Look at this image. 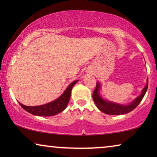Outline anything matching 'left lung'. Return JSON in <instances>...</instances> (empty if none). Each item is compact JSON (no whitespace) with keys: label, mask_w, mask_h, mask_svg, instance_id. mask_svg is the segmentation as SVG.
<instances>
[{"label":"left lung","mask_w":157,"mask_h":157,"mask_svg":"<svg viewBox=\"0 0 157 157\" xmlns=\"http://www.w3.org/2000/svg\"><path fill=\"white\" fill-rule=\"evenodd\" d=\"M100 87V84L99 83L96 84V86L93 93V99L98 109L100 110L102 112L106 114H110V115H121V114H124L130 112L134 109L139 103L141 102L143 97L147 91L148 87V79L147 80V84L143 89L142 94H140L139 97L136 98L133 102L128 105H123L116 104V103L111 102L109 101H106L102 99L99 95V89Z\"/></svg>","instance_id":"8db88e82"}]
</instances>
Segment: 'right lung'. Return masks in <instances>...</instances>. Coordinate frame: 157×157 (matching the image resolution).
I'll return each mask as SVG.
<instances>
[{
    "label": "right lung",
    "mask_w": 157,
    "mask_h": 157,
    "mask_svg": "<svg viewBox=\"0 0 157 157\" xmlns=\"http://www.w3.org/2000/svg\"><path fill=\"white\" fill-rule=\"evenodd\" d=\"M78 80L72 82L63 92V94L57 100L52 101L51 102L47 103L46 105L35 106V107H29L21 104L19 105L23 109H25L28 113L39 116H51L62 112L67 107V105L70 100L73 86L75 84Z\"/></svg>",
    "instance_id": "right-lung-1"
}]
</instances>
